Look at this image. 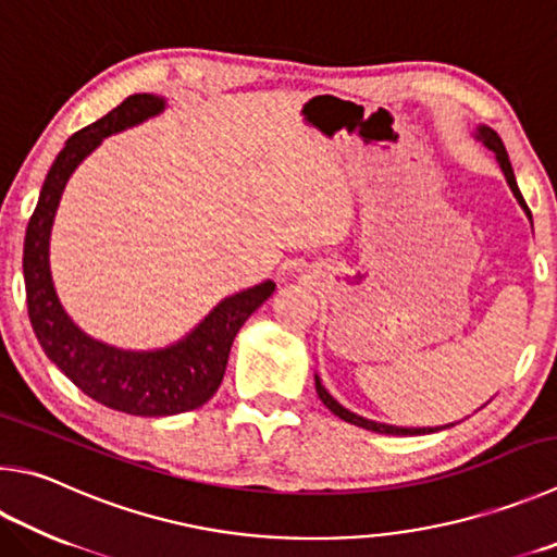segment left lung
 Segmentation results:
<instances>
[{
	"label": "left lung",
	"mask_w": 557,
	"mask_h": 557,
	"mask_svg": "<svg viewBox=\"0 0 557 557\" xmlns=\"http://www.w3.org/2000/svg\"><path fill=\"white\" fill-rule=\"evenodd\" d=\"M472 136L478 138V140H482L484 148L494 150V156H497V163H499V168H502V173H504V177H507V182H509V189L513 191V197H517L521 209L525 211V216L531 219V211H529V207H525V201H523L521 191H519L517 177H513V170H511V163H509L507 148H504L502 138L497 136V131L490 128V126H484V124H480L478 131H474ZM313 380H317V394H319V399H321L323 404H326V407H329L333 413H336L338 419L352 423V426H360V429H368V431H375V433H387V436H421V433H433V431H441V429L453 426V423H448V426H436V429H431V426H429V429H426V426H423V429H407V426H389V423L370 421V419H366V417H358V413L348 411L346 407H341V404H338L336 399H333L331 394L326 392V387H323L319 375H313Z\"/></svg>",
	"instance_id": "8db88e82"
}]
</instances>
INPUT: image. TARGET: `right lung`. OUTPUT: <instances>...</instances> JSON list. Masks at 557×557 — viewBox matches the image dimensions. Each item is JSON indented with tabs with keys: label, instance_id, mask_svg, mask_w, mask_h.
<instances>
[{
	"label": "right lung",
	"instance_id": "right-lung-1",
	"mask_svg": "<svg viewBox=\"0 0 557 557\" xmlns=\"http://www.w3.org/2000/svg\"><path fill=\"white\" fill-rule=\"evenodd\" d=\"M165 107L158 95H131L107 116L70 136L48 170L24 240L28 319L40 348L87 397L131 417H173L214 397L236 333L275 292L272 280L236 292L221 299L185 338L156 350H126L97 341L60 305L50 275V231L70 175L107 136L144 124Z\"/></svg>",
	"mask_w": 557,
	"mask_h": 557
}]
</instances>
